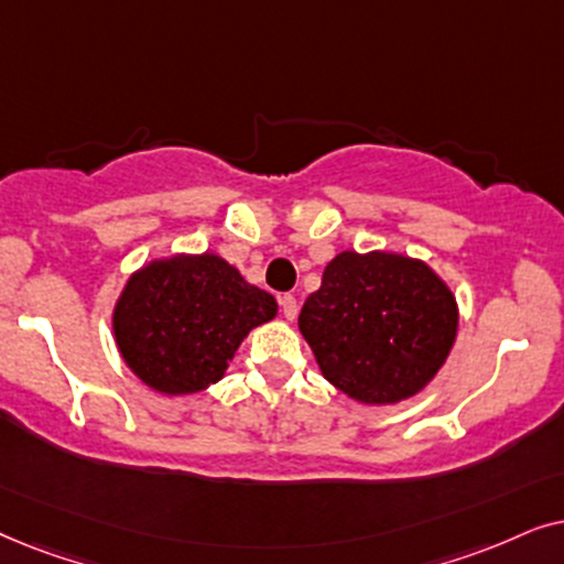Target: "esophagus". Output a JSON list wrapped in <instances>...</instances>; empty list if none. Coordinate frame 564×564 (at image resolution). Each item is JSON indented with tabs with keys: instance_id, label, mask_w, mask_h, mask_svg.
<instances>
[{
	"instance_id": "34e87169",
	"label": "esophagus",
	"mask_w": 564,
	"mask_h": 564,
	"mask_svg": "<svg viewBox=\"0 0 564 564\" xmlns=\"http://www.w3.org/2000/svg\"><path fill=\"white\" fill-rule=\"evenodd\" d=\"M278 302H281V312H283V317H286V319H296V314H299V302H296V296L283 294L281 299H278Z\"/></svg>"
}]
</instances>
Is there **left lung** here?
Segmentation results:
<instances>
[{
    "label": "left lung",
    "instance_id": "left-lung-1",
    "mask_svg": "<svg viewBox=\"0 0 564 564\" xmlns=\"http://www.w3.org/2000/svg\"><path fill=\"white\" fill-rule=\"evenodd\" d=\"M456 327L452 289L423 260L381 250L335 254L299 314L322 377L364 404L423 392L446 364Z\"/></svg>",
    "mask_w": 564,
    "mask_h": 564
}]
</instances>
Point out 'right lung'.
Wrapping results in <instances>:
<instances>
[{
  "mask_svg": "<svg viewBox=\"0 0 564 564\" xmlns=\"http://www.w3.org/2000/svg\"><path fill=\"white\" fill-rule=\"evenodd\" d=\"M275 314V299L219 254H172L126 281L112 335L149 389L180 397L216 384L250 329Z\"/></svg>",
  "mask_w": 564,
  "mask_h": 564,
  "instance_id": "add662e5",
  "label": "right lung"
}]
</instances>
